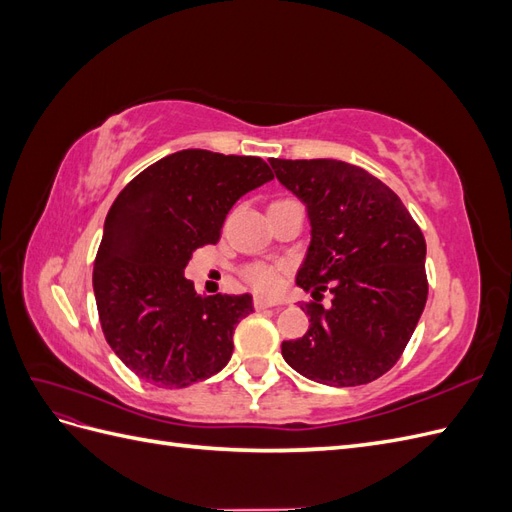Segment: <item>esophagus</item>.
Masks as SVG:
<instances>
[{"label": "esophagus", "mask_w": 512, "mask_h": 512, "mask_svg": "<svg viewBox=\"0 0 512 512\" xmlns=\"http://www.w3.org/2000/svg\"><path fill=\"white\" fill-rule=\"evenodd\" d=\"M277 303L275 301H271V299H265V297H254V307L258 309H269V307H275Z\"/></svg>", "instance_id": "1"}]
</instances>
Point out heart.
I'll list each match as a JSON object with an SVG mask.
<instances>
[{"mask_svg":"<svg viewBox=\"0 0 512 512\" xmlns=\"http://www.w3.org/2000/svg\"><path fill=\"white\" fill-rule=\"evenodd\" d=\"M280 271H282L280 267L265 265V262H254V265L243 267L241 275L254 290L267 294V292H273L277 284H280Z\"/></svg>","mask_w":512,"mask_h":512,"instance_id":"b5f03b06","label":"heart"}]
</instances>
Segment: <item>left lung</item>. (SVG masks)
Here are the masks:
<instances>
[{
	"instance_id": "obj_1",
	"label": "left lung",
	"mask_w": 512,
	"mask_h": 512,
	"mask_svg": "<svg viewBox=\"0 0 512 512\" xmlns=\"http://www.w3.org/2000/svg\"><path fill=\"white\" fill-rule=\"evenodd\" d=\"M307 207L312 241L297 284L329 290L331 307L303 303L309 329L282 344L284 361L329 386L386 374L408 346L427 301L425 237L399 196L367 170L339 160H271Z\"/></svg>"
}]
</instances>
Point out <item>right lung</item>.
Instances as JSON below:
<instances>
[{
	"label": "right lung",
	"mask_w": 512,
	"mask_h": 512,
	"mask_svg": "<svg viewBox=\"0 0 512 512\" xmlns=\"http://www.w3.org/2000/svg\"><path fill=\"white\" fill-rule=\"evenodd\" d=\"M271 179L256 156L183 149L119 192L94 262V294L108 346L138 378L183 389L226 367L252 297H203L183 271L198 247L218 243L232 205Z\"/></svg>",
	"instance_id": "right-lung-1"
}]
</instances>
